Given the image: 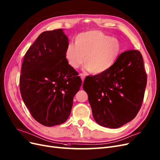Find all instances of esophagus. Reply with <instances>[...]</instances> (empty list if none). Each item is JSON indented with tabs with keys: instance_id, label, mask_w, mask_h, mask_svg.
<instances>
[{
	"instance_id": "obj_1",
	"label": "esophagus",
	"mask_w": 160,
	"mask_h": 160,
	"mask_svg": "<svg viewBox=\"0 0 160 160\" xmlns=\"http://www.w3.org/2000/svg\"><path fill=\"white\" fill-rule=\"evenodd\" d=\"M79 76L81 77V79H82V82H83V81H84V79H85V74H83V73H79Z\"/></svg>"
}]
</instances>
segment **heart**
Segmentation results:
<instances>
[{
	"label": "heart",
	"instance_id": "b5f03b06",
	"mask_svg": "<svg viewBox=\"0 0 160 160\" xmlns=\"http://www.w3.org/2000/svg\"><path fill=\"white\" fill-rule=\"evenodd\" d=\"M120 42L101 31H88L75 37V44L69 43L65 57L73 68L84 62L86 68L94 74H102L110 70L121 54Z\"/></svg>",
	"mask_w": 160,
	"mask_h": 160
}]
</instances>
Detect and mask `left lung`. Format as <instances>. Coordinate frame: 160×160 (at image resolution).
I'll return each mask as SVG.
<instances>
[{
    "label": "left lung",
    "instance_id": "left-lung-1",
    "mask_svg": "<svg viewBox=\"0 0 160 160\" xmlns=\"http://www.w3.org/2000/svg\"><path fill=\"white\" fill-rule=\"evenodd\" d=\"M147 75L138 50L121 53L108 72L87 76L82 85L98 124L117 129L136 117L142 106Z\"/></svg>",
    "mask_w": 160,
    "mask_h": 160
}]
</instances>
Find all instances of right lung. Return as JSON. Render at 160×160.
Segmentation results:
<instances>
[{
    "label": "right lung",
    "instance_id": "add662e5",
    "mask_svg": "<svg viewBox=\"0 0 160 160\" xmlns=\"http://www.w3.org/2000/svg\"><path fill=\"white\" fill-rule=\"evenodd\" d=\"M68 44L62 29L44 31L22 63L20 89L23 101L32 117L47 127L66 122L81 85L78 72L65 57Z\"/></svg>",
    "mask_w": 160,
    "mask_h": 160
}]
</instances>
